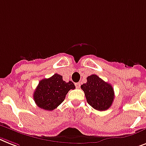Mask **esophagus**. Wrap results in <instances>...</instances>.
<instances>
[{
    "label": "esophagus",
    "instance_id": "obj_1",
    "mask_svg": "<svg viewBox=\"0 0 146 146\" xmlns=\"http://www.w3.org/2000/svg\"><path fill=\"white\" fill-rule=\"evenodd\" d=\"M75 85L77 88H80V83H79V82H76V83H75Z\"/></svg>",
    "mask_w": 146,
    "mask_h": 146
}]
</instances>
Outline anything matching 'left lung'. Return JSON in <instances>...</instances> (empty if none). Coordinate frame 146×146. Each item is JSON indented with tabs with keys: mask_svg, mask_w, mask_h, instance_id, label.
<instances>
[{
	"mask_svg": "<svg viewBox=\"0 0 146 146\" xmlns=\"http://www.w3.org/2000/svg\"><path fill=\"white\" fill-rule=\"evenodd\" d=\"M88 104L99 111L108 110L114 100V90L110 84L95 74L87 77V82L81 85Z\"/></svg>",
	"mask_w": 146,
	"mask_h": 146,
	"instance_id": "obj_1",
	"label": "left lung"
}]
</instances>
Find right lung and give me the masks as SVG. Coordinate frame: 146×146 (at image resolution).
<instances>
[{
    "mask_svg": "<svg viewBox=\"0 0 146 146\" xmlns=\"http://www.w3.org/2000/svg\"><path fill=\"white\" fill-rule=\"evenodd\" d=\"M74 88L75 85L72 82H66L63 80L62 76L55 73L39 82L34 91V100L38 107L52 111L64 100L70 90Z\"/></svg>",
    "mask_w": 146,
    "mask_h": 146,
    "instance_id": "add662e5",
    "label": "right lung"
}]
</instances>
